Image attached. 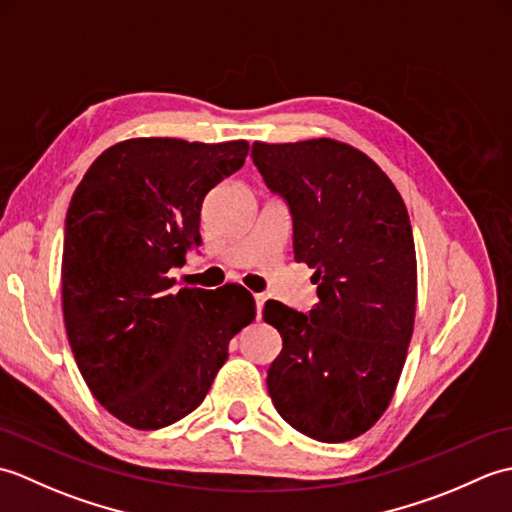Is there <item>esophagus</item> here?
<instances>
[{
    "mask_svg": "<svg viewBox=\"0 0 512 512\" xmlns=\"http://www.w3.org/2000/svg\"><path fill=\"white\" fill-rule=\"evenodd\" d=\"M266 295H255V306H257V319H259V314H262V310H264V303H266Z\"/></svg>",
    "mask_w": 512,
    "mask_h": 512,
    "instance_id": "34e87169",
    "label": "esophagus"
}]
</instances>
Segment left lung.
I'll return each mask as SVG.
<instances>
[{
  "label": "left lung",
  "instance_id": "obj_1",
  "mask_svg": "<svg viewBox=\"0 0 512 512\" xmlns=\"http://www.w3.org/2000/svg\"><path fill=\"white\" fill-rule=\"evenodd\" d=\"M253 162L290 206L295 259L314 270L310 314L268 301L284 339L268 394L290 427L321 442L354 440L389 407L418 297L407 206L376 162L341 140L255 143Z\"/></svg>",
  "mask_w": 512,
  "mask_h": 512
}]
</instances>
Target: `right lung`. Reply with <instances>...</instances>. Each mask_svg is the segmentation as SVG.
I'll return each mask as SVG.
<instances>
[{"mask_svg": "<svg viewBox=\"0 0 512 512\" xmlns=\"http://www.w3.org/2000/svg\"><path fill=\"white\" fill-rule=\"evenodd\" d=\"M246 140L129 138L92 162L65 217L61 303L92 396L140 431L209 394L233 336L255 321L244 286L180 288L169 270L202 244V202L242 169Z\"/></svg>", "mask_w": 512, "mask_h": 512, "instance_id": "1", "label": "right lung"}]
</instances>
